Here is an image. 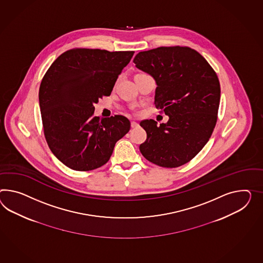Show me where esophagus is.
<instances>
[{"instance_id":"esophagus-1","label":"esophagus","mask_w":263,"mask_h":263,"mask_svg":"<svg viewBox=\"0 0 263 263\" xmlns=\"http://www.w3.org/2000/svg\"><path fill=\"white\" fill-rule=\"evenodd\" d=\"M130 126H132V128H137V127L139 126V124H138L137 122L132 121V123H130Z\"/></svg>"}]
</instances>
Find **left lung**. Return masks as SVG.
Wrapping results in <instances>:
<instances>
[{
	"instance_id": "left-lung-1",
	"label": "left lung",
	"mask_w": 263,
	"mask_h": 263,
	"mask_svg": "<svg viewBox=\"0 0 263 263\" xmlns=\"http://www.w3.org/2000/svg\"><path fill=\"white\" fill-rule=\"evenodd\" d=\"M135 67L155 79V104L167 123L140 122L147 139L139 146L155 165L176 168L197 155L213 134L220 101V85L202 55L187 47H160L136 54Z\"/></svg>"
}]
</instances>
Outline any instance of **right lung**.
<instances>
[{"label": "right lung", "mask_w": 263, "mask_h": 263, "mask_svg": "<svg viewBox=\"0 0 263 263\" xmlns=\"http://www.w3.org/2000/svg\"><path fill=\"white\" fill-rule=\"evenodd\" d=\"M134 51L70 49L54 61L39 89L42 121L53 155L74 171H91L108 161L115 143L130 128L122 115L95 116V104L111 93Z\"/></svg>", "instance_id": "1"}]
</instances>
